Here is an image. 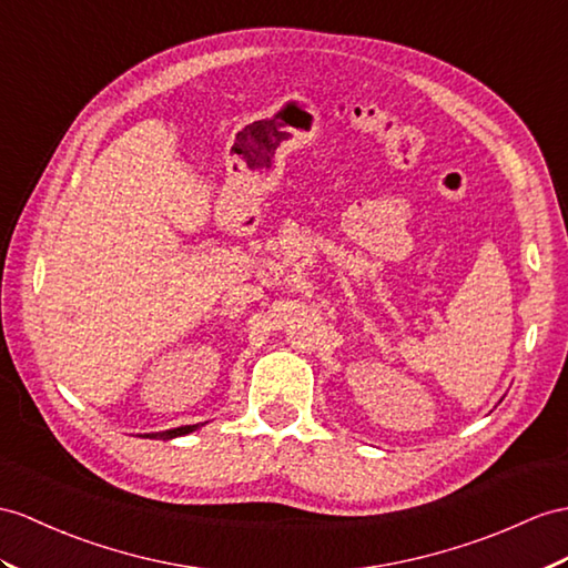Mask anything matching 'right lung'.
Masks as SVG:
<instances>
[{
    "label": "right lung",
    "mask_w": 568,
    "mask_h": 568,
    "mask_svg": "<svg viewBox=\"0 0 568 568\" xmlns=\"http://www.w3.org/2000/svg\"><path fill=\"white\" fill-rule=\"evenodd\" d=\"M197 428V424L195 426H180V428H171V432H161V434H151V438H163V440H169V438H175V436H185V434H190V432H195ZM149 436V434H146Z\"/></svg>",
    "instance_id": "1"
}]
</instances>
